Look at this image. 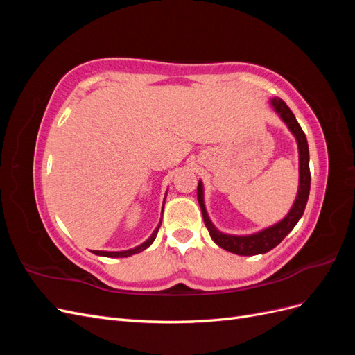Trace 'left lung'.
<instances>
[{"mask_svg":"<svg viewBox=\"0 0 355 355\" xmlns=\"http://www.w3.org/2000/svg\"><path fill=\"white\" fill-rule=\"evenodd\" d=\"M272 110L282 118L287 128L290 130L296 139L297 144V153H299V187H297V194L293 201V206L290 207L288 213L286 216L271 227L263 228L254 234L249 235H232V234H225L220 232L214 225L211 223L206 204H204V188L202 182L198 180V188H197V197L198 204L201 207L202 219L206 227L209 230V234L211 240L216 243L222 249L228 250L231 253L240 254V256H253V254H263L274 249L275 245L280 244L286 235L295 228V225L302 218L304 210L306 207V201L309 197V187H311V173H309V151H308V142L306 136L302 128H300L299 123L293 112L290 111L288 106L282 101L280 98H272L270 101Z\"/></svg>","mask_w":355,"mask_h":355,"instance_id":"left-lung-1","label":"left lung"}]
</instances>
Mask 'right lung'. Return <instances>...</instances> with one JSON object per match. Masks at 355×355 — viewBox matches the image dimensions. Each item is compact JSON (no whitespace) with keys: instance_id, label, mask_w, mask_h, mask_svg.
Masks as SVG:
<instances>
[{"instance_id":"1","label":"right lung","mask_w":355,"mask_h":355,"mask_svg":"<svg viewBox=\"0 0 355 355\" xmlns=\"http://www.w3.org/2000/svg\"><path fill=\"white\" fill-rule=\"evenodd\" d=\"M166 196H167V192H166ZM159 225H161V220H159V223H158V227H157V228L154 230V232L151 234V237H149L146 241H144L141 245L135 247V249H128V250H123V252H103V250H93L92 253L98 254V256H105V257H127V256H132V254H136V253H141L142 250L148 249V247L154 243V240H155V237H157V232H158Z\"/></svg>"}]
</instances>
